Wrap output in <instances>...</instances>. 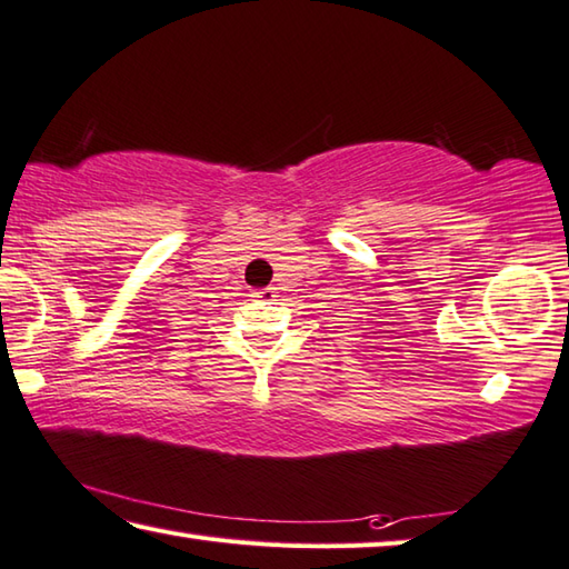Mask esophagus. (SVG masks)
Returning <instances> with one entry per match:
<instances>
[{"instance_id":"1","label":"esophagus","mask_w":569,"mask_h":569,"mask_svg":"<svg viewBox=\"0 0 569 569\" xmlns=\"http://www.w3.org/2000/svg\"><path fill=\"white\" fill-rule=\"evenodd\" d=\"M253 298H261V301H273L276 298V288H258V291H253Z\"/></svg>"}]
</instances>
